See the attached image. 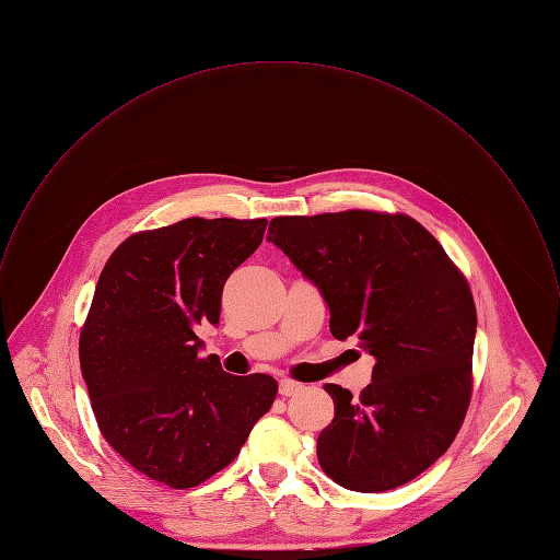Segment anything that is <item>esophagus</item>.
I'll return each mask as SVG.
<instances>
[{"label": "esophagus", "mask_w": 560, "mask_h": 560, "mask_svg": "<svg viewBox=\"0 0 560 560\" xmlns=\"http://www.w3.org/2000/svg\"><path fill=\"white\" fill-rule=\"evenodd\" d=\"M302 388H304V384H302V382H295V380H280V386H278L280 395H284V397L298 395Z\"/></svg>", "instance_id": "esophagus-1"}]
</instances>
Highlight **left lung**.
<instances>
[{"label":"left lung","instance_id":"1","mask_svg":"<svg viewBox=\"0 0 560 560\" xmlns=\"http://www.w3.org/2000/svg\"><path fill=\"white\" fill-rule=\"evenodd\" d=\"M322 291L330 332L373 357L359 397L326 384L335 419L317 458L337 485L382 493L441 458L471 399L476 304L441 243L401 212L276 217L269 236Z\"/></svg>","mask_w":560,"mask_h":560}]
</instances>
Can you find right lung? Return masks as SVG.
I'll list each match as a JSON object with an SVG mask.
<instances>
[{
    "mask_svg": "<svg viewBox=\"0 0 560 560\" xmlns=\"http://www.w3.org/2000/svg\"><path fill=\"white\" fill-rule=\"evenodd\" d=\"M267 219L190 217L128 236L104 265L80 332V368L102 436L137 471L190 489L228 467L278 382L199 359L195 328L219 324L230 273Z\"/></svg>",
    "mask_w": 560,
    "mask_h": 560,
    "instance_id": "right-lung-1",
    "label": "right lung"
}]
</instances>
